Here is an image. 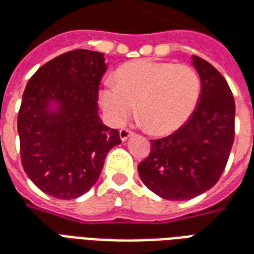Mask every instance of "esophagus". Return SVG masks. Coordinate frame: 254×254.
<instances>
[{
	"mask_svg": "<svg viewBox=\"0 0 254 254\" xmlns=\"http://www.w3.org/2000/svg\"><path fill=\"white\" fill-rule=\"evenodd\" d=\"M130 136H133L132 130H129V129H121L120 130V138H121L122 141H127Z\"/></svg>",
	"mask_w": 254,
	"mask_h": 254,
	"instance_id": "34e87169",
	"label": "esophagus"
}]
</instances>
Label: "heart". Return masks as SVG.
Masks as SVG:
<instances>
[{"instance_id":"heart-1","label":"heart","mask_w":254,"mask_h":254,"mask_svg":"<svg viewBox=\"0 0 254 254\" xmlns=\"http://www.w3.org/2000/svg\"><path fill=\"white\" fill-rule=\"evenodd\" d=\"M105 81L98 99L107 120L124 125L134 114L152 134L165 136L182 127L201 99L200 74L191 66L151 58L124 64Z\"/></svg>"}]
</instances>
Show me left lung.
Here are the masks:
<instances>
[{"label": "left lung", "instance_id": "8db88e82", "mask_svg": "<svg viewBox=\"0 0 254 254\" xmlns=\"http://www.w3.org/2000/svg\"><path fill=\"white\" fill-rule=\"evenodd\" d=\"M202 83L194 114L167 137L151 141V154L137 166L144 185L167 200H189L209 190L222 176L234 141L235 103L224 77L191 56Z\"/></svg>", "mask_w": 254, "mask_h": 254}]
</instances>
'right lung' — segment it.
I'll return each instance as SVG.
<instances>
[{
    "label": "right lung",
    "instance_id": "add662e5",
    "mask_svg": "<svg viewBox=\"0 0 254 254\" xmlns=\"http://www.w3.org/2000/svg\"><path fill=\"white\" fill-rule=\"evenodd\" d=\"M105 54L64 53L30 78L17 117L25 174L49 196L70 200L94 187L120 132L99 117Z\"/></svg>",
    "mask_w": 254,
    "mask_h": 254
}]
</instances>
